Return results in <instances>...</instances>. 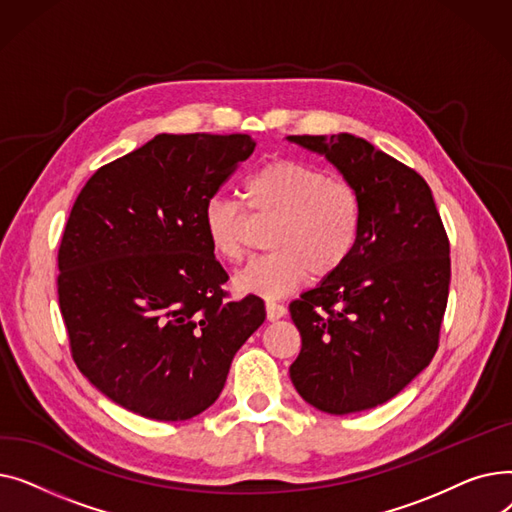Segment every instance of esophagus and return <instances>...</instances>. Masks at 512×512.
I'll use <instances>...</instances> for the list:
<instances>
[{"label": "esophagus", "mask_w": 512, "mask_h": 512, "mask_svg": "<svg viewBox=\"0 0 512 512\" xmlns=\"http://www.w3.org/2000/svg\"><path fill=\"white\" fill-rule=\"evenodd\" d=\"M265 313H267V319L276 321V319L286 315V307L282 303H276V301H267L265 303Z\"/></svg>", "instance_id": "obj_1"}]
</instances>
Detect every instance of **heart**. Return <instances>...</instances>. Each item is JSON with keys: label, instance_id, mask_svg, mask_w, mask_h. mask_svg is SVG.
<instances>
[{"label": "heart", "instance_id": "1", "mask_svg": "<svg viewBox=\"0 0 512 512\" xmlns=\"http://www.w3.org/2000/svg\"><path fill=\"white\" fill-rule=\"evenodd\" d=\"M242 199L257 218L274 220L267 232V247L274 251L234 276L242 292L272 299L297 288L307 276L326 280L359 242L363 201L357 188L303 161H267L245 180ZM247 222L249 215L236 199L211 197L203 209L211 251L228 263L245 259Z\"/></svg>", "mask_w": 512, "mask_h": 512}]
</instances>
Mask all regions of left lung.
<instances>
[{
	"label": "left lung",
	"mask_w": 512,
	"mask_h": 512,
	"mask_svg": "<svg viewBox=\"0 0 512 512\" xmlns=\"http://www.w3.org/2000/svg\"><path fill=\"white\" fill-rule=\"evenodd\" d=\"M324 153L363 201L357 247L290 303L301 353L290 380L315 409L384 405L434 359L448 303L450 242L427 182L353 134L288 137Z\"/></svg>",
	"instance_id": "obj_1"
}]
</instances>
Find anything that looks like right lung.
Returning <instances> with one entry per match:
<instances>
[{"instance_id":"1","label":"right lung","mask_w":512,"mask_h":512,"mask_svg":"<svg viewBox=\"0 0 512 512\" xmlns=\"http://www.w3.org/2000/svg\"><path fill=\"white\" fill-rule=\"evenodd\" d=\"M255 149L249 134H157L78 193L58 251V299L80 373L120 407L191 419L218 400L238 348L263 324L232 301L205 203Z\"/></svg>"}]
</instances>
